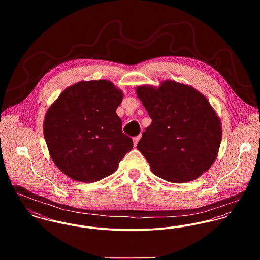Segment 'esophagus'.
<instances>
[{"instance_id": "1", "label": "esophagus", "mask_w": 260, "mask_h": 260, "mask_svg": "<svg viewBox=\"0 0 260 260\" xmlns=\"http://www.w3.org/2000/svg\"><path fill=\"white\" fill-rule=\"evenodd\" d=\"M140 138H141V135H139V136H136V137H134V138H133V143H134V146H136V145H137V143L139 142Z\"/></svg>"}]
</instances>
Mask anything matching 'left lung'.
<instances>
[{"label":"left lung","mask_w":260,"mask_h":260,"mask_svg":"<svg viewBox=\"0 0 260 260\" xmlns=\"http://www.w3.org/2000/svg\"><path fill=\"white\" fill-rule=\"evenodd\" d=\"M152 119L137 149L151 171L174 183L197 179L217 158L222 139L220 118L209 100L190 85L164 80L136 88Z\"/></svg>","instance_id":"8db88e82"}]
</instances>
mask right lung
I'll return each instance as SVG.
<instances>
[{
	"mask_svg": "<svg viewBox=\"0 0 260 260\" xmlns=\"http://www.w3.org/2000/svg\"><path fill=\"white\" fill-rule=\"evenodd\" d=\"M123 92L108 80L66 88L45 115L43 131L55 165L69 178L96 182L114 173L133 148L116 109Z\"/></svg>",
	"mask_w": 260,
	"mask_h": 260,
	"instance_id": "1",
	"label": "right lung"
}]
</instances>
